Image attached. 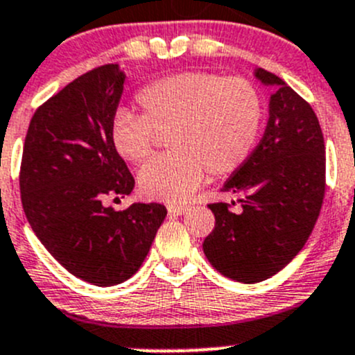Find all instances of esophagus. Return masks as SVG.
Segmentation results:
<instances>
[{"label":"esophagus","mask_w":355,"mask_h":355,"mask_svg":"<svg viewBox=\"0 0 355 355\" xmlns=\"http://www.w3.org/2000/svg\"><path fill=\"white\" fill-rule=\"evenodd\" d=\"M166 209L170 214H182L189 209V206L187 204H168Z\"/></svg>","instance_id":"esophagus-1"}]
</instances>
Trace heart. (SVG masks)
I'll return each mask as SVG.
<instances>
[{
    "mask_svg": "<svg viewBox=\"0 0 355 355\" xmlns=\"http://www.w3.org/2000/svg\"><path fill=\"white\" fill-rule=\"evenodd\" d=\"M142 114L120 108L111 121V144L128 163L153 153L157 134H168L171 151L141 170V194L155 200H184L202 184L206 171L225 177L252 155L264 118L254 82L216 71H178L139 89Z\"/></svg>",
    "mask_w": 355,
    "mask_h": 355,
    "instance_id": "b5f03b06",
    "label": "heart"
}]
</instances>
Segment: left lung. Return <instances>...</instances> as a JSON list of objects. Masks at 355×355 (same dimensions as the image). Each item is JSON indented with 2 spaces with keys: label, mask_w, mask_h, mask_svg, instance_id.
<instances>
[{
  "label": "left lung",
  "mask_w": 355,
  "mask_h": 355,
  "mask_svg": "<svg viewBox=\"0 0 355 355\" xmlns=\"http://www.w3.org/2000/svg\"><path fill=\"white\" fill-rule=\"evenodd\" d=\"M256 77L278 91L270 99L263 139L221 189L244 196L242 209L234 213L228 202L209 204L214 228L202 244L211 266L242 284L273 277L299 254L327 191L324 139L316 113L271 71L257 68Z\"/></svg>",
  "instance_id": "1"
}]
</instances>
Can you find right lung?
I'll return each instance as SVG.
<instances>
[{
	"label": "right lung",
	"instance_id": "1",
	"mask_svg": "<svg viewBox=\"0 0 355 355\" xmlns=\"http://www.w3.org/2000/svg\"><path fill=\"white\" fill-rule=\"evenodd\" d=\"M123 80L114 63L96 67L42 103L20 163V198L34 234L65 270L98 287L135 275L166 216L159 202L125 211L103 204L135 185L110 135Z\"/></svg>",
	"mask_w": 355,
	"mask_h": 355
}]
</instances>
